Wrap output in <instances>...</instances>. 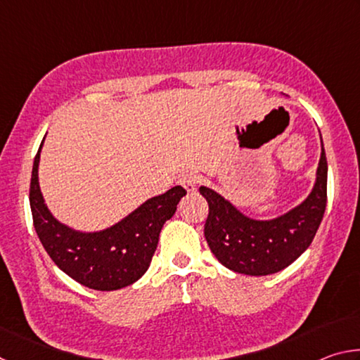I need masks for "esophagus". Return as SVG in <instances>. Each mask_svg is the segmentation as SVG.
I'll return each instance as SVG.
<instances>
[{
	"label": "esophagus",
	"instance_id": "esophagus-1",
	"mask_svg": "<svg viewBox=\"0 0 360 360\" xmlns=\"http://www.w3.org/2000/svg\"><path fill=\"white\" fill-rule=\"evenodd\" d=\"M198 182H200L198 174L193 173V172H187V173H184V174H182L181 178H179V184H181L182 187H184L187 192L197 191Z\"/></svg>",
	"mask_w": 360,
	"mask_h": 360
}]
</instances>
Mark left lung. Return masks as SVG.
<instances>
[{
    "label": "left lung",
    "instance_id": "1",
    "mask_svg": "<svg viewBox=\"0 0 360 360\" xmlns=\"http://www.w3.org/2000/svg\"><path fill=\"white\" fill-rule=\"evenodd\" d=\"M208 202L205 238L224 266L251 276L278 273L311 245L327 205V158L322 146L318 178L302 205L273 221H254L208 187H200Z\"/></svg>",
    "mask_w": 360,
    "mask_h": 360
}]
</instances>
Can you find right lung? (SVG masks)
<instances>
[{"label": "right lung", "instance_id": "right-lung-1", "mask_svg": "<svg viewBox=\"0 0 360 360\" xmlns=\"http://www.w3.org/2000/svg\"><path fill=\"white\" fill-rule=\"evenodd\" d=\"M39 146L34 157L30 206L42 246L60 270L85 288L117 290L141 278L149 268L158 235L187 193L176 186L143 203L124 221L96 233H81L60 224L44 205L38 182Z\"/></svg>", "mask_w": 360, "mask_h": 360}]
</instances>
